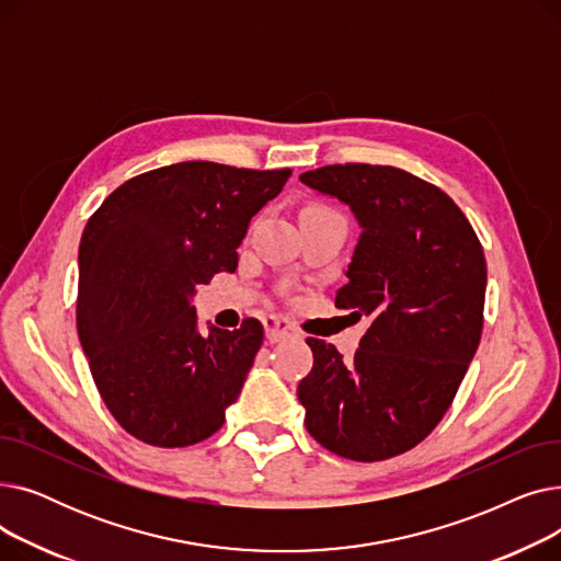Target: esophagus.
<instances>
[{
    "label": "esophagus",
    "mask_w": 561,
    "mask_h": 561,
    "mask_svg": "<svg viewBox=\"0 0 561 561\" xmlns=\"http://www.w3.org/2000/svg\"><path fill=\"white\" fill-rule=\"evenodd\" d=\"M263 328H265V339H268L271 343L284 341L293 332H296V328H293V322L282 318V316H268V318L263 320Z\"/></svg>",
    "instance_id": "obj_1"
}]
</instances>
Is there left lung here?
I'll return each instance as SVG.
<instances>
[{"label": "left lung", "mask_w": 561, "mask_h": 561, "mask_svg": "<svg viewBox=\"0 0 561 561\" xmlns=\"http://www.w3.org/2000/svg\"><path fill=\"white\" fill-rule=\"evenodd\" d=\"M300 182L350 206L362 233L336 307L368 316L355 359L307 339L313 368L300 381L307 432L355 461L402 455L444 419L484 325L486 261L459 206L393 165L345 163Z\"/></svg>", "instance_id": "left-lung-1"}]
</instances>
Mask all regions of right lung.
Segmentation results:
<instances>
[{
    "label": "right lung",
    "instance_id": "obj_1",
    "mask_svg": "<svg viewBox=\"0 0 561 561\" xmlns=\"http://www.w3.org/2000/svg\"><path fill=\"white\" fill-rule=\"evenodd\" d=\"M290 170L184 161L115 188L79 243L77 332L95 387L131 436L157 448L209 438L263 343L256 318L197 332L195 288L233 273L252 216Z\"/></svg>",
    "mask_w": 561,
    "mask_h": 561
}]
</instances>
